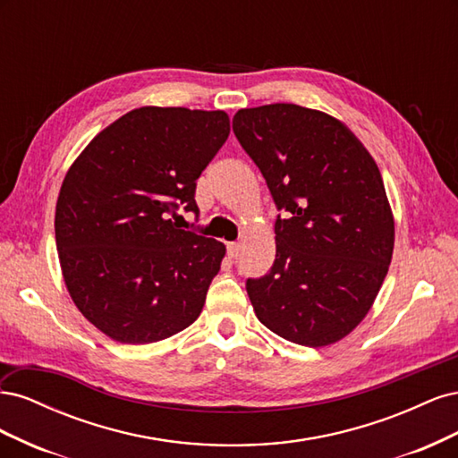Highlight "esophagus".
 Returning <instances> with one entry per match:
<instances>
[{"label":"esophagus","mask_w":458,"mask_h":458,"mask_svg":"<svg viewBox=\"0 0 458 458\" xmlns=\"http://www.w3.org/2000/svg\"><path fill=\"white\" fill-rule=\"evenodd\" d=\"M239 248H241L239 242H227V256H229V259H234V258L239 256Z\"/></svg>","instance_id":"obj_1"}]
</instances>
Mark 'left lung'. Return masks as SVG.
Returning a JSON list of instances; mask_svg holds the SVG:
<instances>
[{"label":"left lung","instance_id":"8db88e82","mask_svg":"<svg viewBox=\"0 0 458 458\" xmlns=\"http://www.w3.org/2000/svg\"><path fill=\"white\" fill-rule=\"evenodd\" d=\"M233 131L279 212L273 267L246 281L259 321L308 348L363 321L394 252V216L377 162L318 110L293 103L241 108Z\"/></svg>","mask_w":458,"mask_h":458}]
</instances>
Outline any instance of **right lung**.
<instances>
[{"label":"right lung","instance_id":"right-lung-1","mask_svg":"<svg viewBox=\"0 0 458 458\" xmlns=\"http://www.w3.org/2000/svg\"><path fill=\"white\" fill-rule=\"evenodd\" d=\"M229 131L224 110L141 106L68 170L55 212L64 284L108 338L150 344L197 321L225 246L172 217L199 214L197 179Z\"/></svg>","mask_w":458,"mask_h":458}]
</instances>
